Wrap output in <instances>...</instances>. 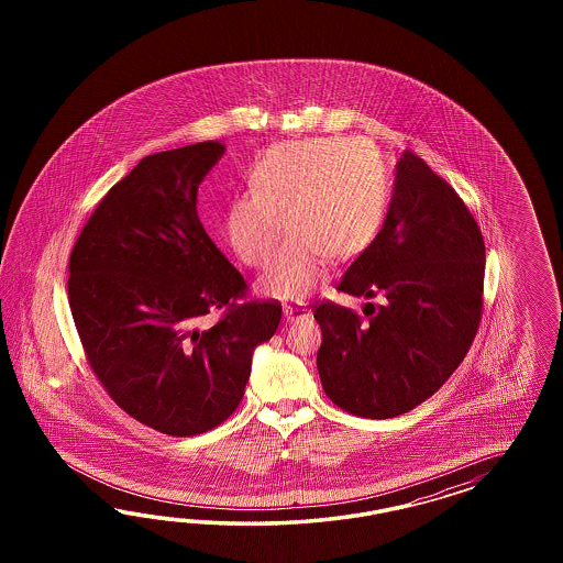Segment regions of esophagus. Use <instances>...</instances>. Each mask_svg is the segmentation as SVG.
<instances>
[{
	"label": "esophagus",
	"mask_w": 563,
	"mask_h": 563,
	"mask_svg": "<svg viewBox=\"0 0 563 563\" xmlns=\"http://www.w3.org/2000/svg\"><path fill=\"white\" fill-rule=\"evenodd\" d=\"M283 311H285L287 322L303 320V318H307V316L311 313V309L307 307V303H287V306L283 307Z\"/></svg>",
	"instance_id": "obj_1"
}]
</instances>
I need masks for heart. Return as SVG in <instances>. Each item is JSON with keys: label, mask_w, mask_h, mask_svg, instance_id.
<instances>
[{"label": "heart", "mask_w": 563, "mask_h": 563, "mask_svg": "<svg viewBox=\"0 0 563 563\" xmlns=\"http://www.w3.org/2000/svg\"><path fill=\"white\" fill-rule=\"evenodd\" d=\"M252 191L227 208L224 235L250 268H262L287 229L260 292L301 299L322 278L325 257L346 262L379 235L390 184L372 146L344 137H316L274 146L250 173ZM284 222H279V217Z\"/></svg>", "instance_id": "1"}]
</instances>
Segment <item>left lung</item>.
<instances>
[{
  "instance_id": "obj_1",
  "label": "left lung",
  "mask_w": 563,
  "mask_h": 563,
  "mask_svg": "<svg viewBox=\"0 0 563 563\" xmlns=\"http://www.w3.org/2000/svg\"><path fill=\"white\" fill-rule=\"evenodd\" d=\"M485 243L454 188L405 151L393 202L374 243L342 274L336 289L367 303L365 320L322 301L318 372L342 410L393 419L421 405L454 374L475 341L483 313Z\"/></svg>"
}]
</instances>
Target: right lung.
Here are the masks:
<instances>
[{"label": "right lung", "instance_id": "1", "mask_svg": "<svg viewBox=\"0 0 563 563\" xmlns=\"http://www.w3.org/2000/svg\"><path fill=\"white\" fill-rule=\"evenodd\" d=\"M224 153L208 140L144 156L107 191L69 254L68 301L92 374L113 402L188 438L241 402L257 344L283 307L247 285L198 219V186ZM221 310L214 327L199 325Z\"/></svg>", "mask_w": 563, "mask_h": 563}]
</instances>
